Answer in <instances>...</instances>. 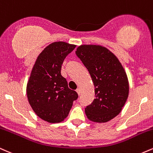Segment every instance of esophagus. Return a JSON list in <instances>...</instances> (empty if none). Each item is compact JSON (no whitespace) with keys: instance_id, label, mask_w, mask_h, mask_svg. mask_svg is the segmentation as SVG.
<instances>
[{"instance_id":"1","label":"esophagus","mask_w":153,"mask_h":153,"mask_svg":"<svg viewBox=\"0 0 153 153\" xmlns=\"http://www.w3.org/2000/svg\"><path fill=\"white\" fill-rule=\"evenodd\" d=\"M76 92L78 95H80V93H81V90H80V88H77L76 89Z\"/></svg>"}]
</instances>
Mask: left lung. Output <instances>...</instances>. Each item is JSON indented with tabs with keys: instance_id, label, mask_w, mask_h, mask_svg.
Wrapping results in <instances>:
<instances>
[{
	"instance_id": "1",
	"label": "left lung",
	"mask_w": 153,
	"mask_h": 153,
	"mask_svg": "<svg viewBox=\"0 0 153 153\" xmlns=\"http://www.w3.org/2000/svg\"><path fill=\"white\" fill-rule=\"evenodd\" d=\"M90 73L95 99L85 108L89 120L104 123L117 117L129 96L127 75L119 60L101 45H83L75 51Z\"/></svg>"
}]
</instances>
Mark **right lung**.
Returning <instances> with one entry per match:
<instances>
[{
    "mask_svg": "<svg viewBox=\"0 0 153 153\" xmlns=\"http://www.w3.org/2000/svg\"><path fill=\"white\" fill-rule=\"evenodd\" d=\"M75 47L65 42L50 44L39 54L31 70L26 86L28 101L35 114L47 122L64 121L78 97L61 75L63 61Z\"/></svg>",
    "mask_w": 153,
    "mask_h": 153,
    "instance_id": "1",
    "label": "right lung"
}]
</instances>
